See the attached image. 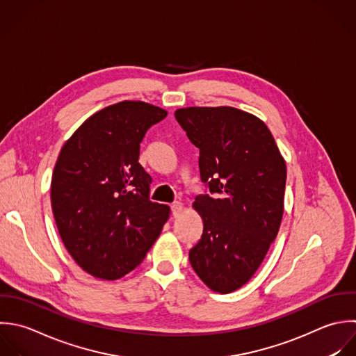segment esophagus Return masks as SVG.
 I'll return each mask as SVG.
<instances>
[{
	"instance_id": "obj_1",
	"label": "esophagus",
	"mask_w": 356,
	"mask_h": 356,
	"mask_svg": "<svg viewBox=\"0 0 356 356\" xmlns=\"http://www.w3.org/2000/svg\"><path fill=\"white\" fill-rule=\"evenodd\" d=\"M170 211H172V215L176 218V216H179V215L181 213L183 205H181L180 202H173V204L170 205Z\"/></svg>"
}]
</instances>
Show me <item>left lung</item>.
<instances>
[{
	"label": "left lung",
	"mask_w": 356,
	"mask_h": 356,
	"mask_svg": "<svg viewBox=\"0 0 356 356\" xmlns=\"http://www.w3.org/2000/svg\"><path fill=\"white\" fill-rule=\"evenodd\" d=\"M175 118L200 149L201 181L195 197L201 240L188 258L213 291L243 287L275 241L284 211L287 169L268 126L232 106L181 108Z\"/></svg>",
	"instance_id": "1"
}]
</instances>
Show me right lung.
Here are the masks:
<instances>
[{
	"label": "right lung",
	"instance_id": "1",
	"mask_svg": "<svg viewBox=\"0 0 356 356\" xmlns=\"http://www.w3.org/2000/svg\"><path fill=\"white\" fill-rule=\"evenodd\" d=\"M162 108L122 101L90 116L63 144L51 180L59 236L87 273L116 280L138 266L170 209L149 200L151 177L138 163L147 130Z\"/></svg>",
	"mask_w": 356,
	"mask_h": 356
}]
</instances>
